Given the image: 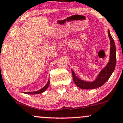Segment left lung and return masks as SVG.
I'll return each instance as SVG.
<instances>
[{"mask_svg":"<svg viewBox=\"0 0 123 123\" xmlns=\"http://www.w3.org/2000/svg\"><path fill=\"white\" fill-rule=\"evenodd\" d=\"M108 35L110 41V61L105 68L100 71L96 79L93 82H86L80 79L76 76L72 69L73 80L74 83L78 87L82 89H92L100 87L106 83V81L111 76L115 69L116 64V46L114 40L110 34L109 30H108Z\"/></svg>","mask_w":123,"mask_h":123,"instance_id":"left-lung-1","label":"left lung"}]
</instances>
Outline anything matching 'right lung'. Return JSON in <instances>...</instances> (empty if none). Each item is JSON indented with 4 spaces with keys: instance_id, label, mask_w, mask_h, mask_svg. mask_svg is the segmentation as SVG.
<instances>
[{
    "instance_id": "obj_1",
    "label": "right lung",
    "mask_w": 123,
    "mask_h": 123,
    "mask_svg": "<svg viewBox=\"0 0 123 123\" xmlns=\"http://www.w3.org/2000/svg\"><path fill=\"white\" fill-rule=\"evenodd\" d=\"M49 85V80H48V82L44 87H43L41 89L38 90V91H35V92H25V94H40L44 92L45 90L47 89L48 87V86Z\"/></svg>"
}]
</instances>
